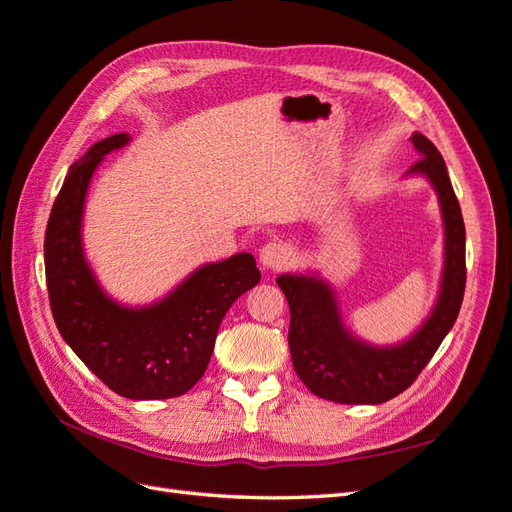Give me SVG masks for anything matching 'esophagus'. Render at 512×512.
<instances>
[{"mask_svg": "<svg viewBox=\"0 0 512 512\" xmlns=\"http://www.w3.org/2000/svg\"><path fill=\"white\" fill-rule=\"evenodd\" d=\"M290 247L282 241H269L267 245H262L260 250V265L271 271H280L286 265H290Z\"/></svg>", "mask_w": 512, "mask_h": 512, "instance_id": "34e87169", "label": "esophagus"}]
</instances>
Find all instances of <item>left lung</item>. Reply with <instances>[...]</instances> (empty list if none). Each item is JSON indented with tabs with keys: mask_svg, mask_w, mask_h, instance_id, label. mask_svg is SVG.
I'll use <instances>...</instances> for the list:
<instances>
[{
	"mask_svg": "<svg viewBox=\"0 0 512 512\" xmlns=\"http://www.w3.org/2000/svg\"><path fill=\"white\" fill-rule=\"evenodd\" d=\"M418 158L408 175H423L440 200L444 220V273L436 307L406 342L371 346L356 339L342 322L333 288L318 275H280L277 286L290 307L288 346L301 382L335 404H384L421 374L453 329L466 290V226L446 164L427 136L414 132Z\"/></svg>",
	"mask_w": 512,
	"mask_h": 512,
	"instance_id": "left-lung-1",
	"label": "left lung"
}]
</instances>
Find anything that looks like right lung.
Masks as SVG:
<instances>
[{
	"mask_svg": "<svg viewBox=\"0 0 512 512\" xmlns=\"http://www.w3.org/2000/svg\"><path fill=\"white\" fill-rule=\"evenodd\" d=\"M128 143L126 132L113 134L70 166L46 224V286L61 337L108 389L128 399H168L203 378L222 318L260 282V271L241 252L196 269L158 303L128 307L108 297L83 252V209L98 164Z\"/></svg>",
	"mask_w": 512,
	"mask_h": 512,
	"instance_id": "1",
	"label": "right lung"
}]
</instances>
